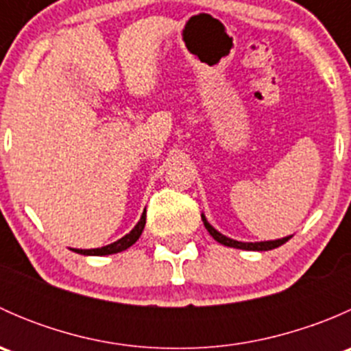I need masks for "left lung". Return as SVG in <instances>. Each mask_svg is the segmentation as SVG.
Returning a JSON list of instances; mask_svg holds the SVG:
<instances>
[{"mask_svg": "<svg viewBox=\"0 0 351 351\" xmlns=\"http://www.w3.org/2000/svg\"><path fill=\"white\" fill-rule=\"evenodd\" d=\"M202 221H204V226L205 229L208 231V234L212 236V238L215 239L217 243L224 244V246H229V247H238V250H247V251H268V250H275V247L282 246V244L289 241L292 236H285V238L282 239H275V241H258V243H243V241H236V239H231L228 238V236L221 234V232L217 231V229L212 228L210 224L207 222V219H205V215L202 214Z\"/></svg>", "mask_w": 351, "mask_h": 351, "instance_id": "1", "label": "left lung"}]
</instances>
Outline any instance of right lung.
Masks as SVG:
<instances>
[{
  "label": "right lung",
  "mask_w": 351,
  "mask_h": 351,
  "mask_svg": "<svg viewBox=\"0 0 351 351\" xmlns=\"http://www.w3.org/2000/svg\"><path fill=\"white\" fill-rule=\"evenodd\" d=\"M144 226H146V210L143 212L139 222L134 226L132 231H130L129 234L123 236V238L117 239L115 243L107 244V246H101V247H95V250H76V247H73V251L74 253L86 254V256H105V254L120 253V251H123V250H127V247L132 246V244L141 238V234H143V231H144Z\"/></svg>",
  "instance_id": "right-lung-1"
}]
</instances>
